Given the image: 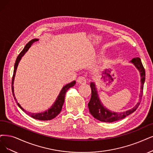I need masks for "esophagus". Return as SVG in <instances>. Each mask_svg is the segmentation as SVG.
<instances>
[{"mask_svg":"<svg viewBox=\"0 0 153 153\" xmlns=\"http://www.w3.org/2000/svg\"><path fill=\"white\" fill-rule=\"evenodd\" d=\"M77 82L78 84H85L86 82V78L84 77L80 76V77H79L77 78Z\"/></svg>","mask_w":153,"mask_h":153,"instance_id":"esophagus-1","label":"esophagus"}]
</instances>
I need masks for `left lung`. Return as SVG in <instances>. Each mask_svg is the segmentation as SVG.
<instances>
[{"label": "left lung", "instance_id": "8db88e82", "mask_svg": "<svg viewBox=\"0 0 153 153\" xmlns=\"http://www.w3.org/2000/svg\"><path fill=\"white\" fill-rule=\"evenodd\" d=\"M130 62L133 64L140 72V91L139 94V100L138 103L135 105L132 108L126 111L120 113L111 111L108 108H106V107H105L103 103H101V101L99 98L97 89L96 88L95 84L94 82H92L90 83V87L91 88V97L88 103V108L90 114H91L96 119L101 122L108 123L115 122L117 120H121L122 118H125L126 117L131 115L138 108L143 94L144 84L146 79L145 69L139 57L134 58Z\"/></svg>", "mask_w": 153, "mask_h": 153}]
</instances>
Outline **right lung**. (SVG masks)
Masks as SVG:
<instances>
[{
  "mask_svg": "<svg viewBox=\"0 0 153 153\" xmlns=\"http://www.w3.org/2000/svg\"><path fill=\"white\" fill-rule=\"evenodd\" d=\"M39 39L37 38H35L33 39L30 42H28L26 46L25 47L24 49L22 50L21 53L19 54V55L18 56V57L16 59L15 64H14V72H13V79H12V91H13V94L14 96V100L16 101L17 105H18V106L19 108L23 111L24 112H25L26 114H27L28 115H30V117H31L32 118H35V119L36 120H52L53 118H54L55 117H56L57 116L62 110V106H63V104L64 103L65 101V93L67 92V91L70 88L72 87L75 85L76 84V81H74L72 82H71V83H69L66 84L65 86H64L62 89H61V91L58 96V97L56 98V100L55 101V102L53 103V104L52 105V106L50 107L49 109H48L47 110H46L45 111L43 112H41V113H36V114H31V113L27 111L26 110H25L22 107L19 105V103L17 101L15 95H14V77L16 76V70L17 68H18V64L19 63V62L21 59V58L23 56V55L26 53V52L27 51L29 50V48L31 47V46L32 45V44L33 43H35L37 41H38Z\"/></svg>",
  "mask_w": 153,
  "mask_h": 153,
  "instance_id": "1",
  "label": "right lung"
}]
</instances>
